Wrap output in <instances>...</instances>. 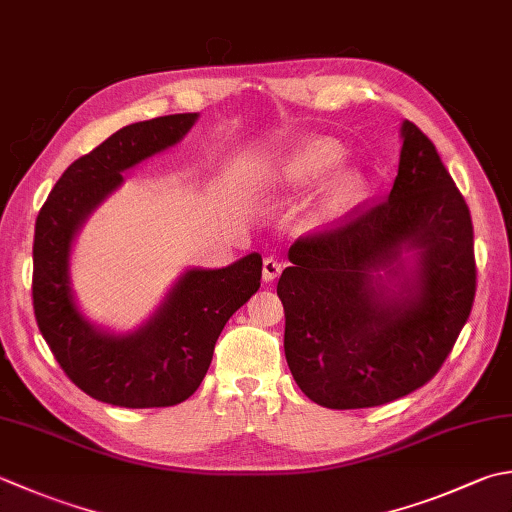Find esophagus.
<instances>
[{
  "label": "esophagus",
  "instance_id": "obj_1",
  "mask_svg": "<svg viewBox=\"0 0 512 512\" xmlns=\"http://www.w3.org/2000/svg\"><path fill=\"white\" fill-rule=\"evenodd\" d=\"M282 268H284V264L279 262V259L266 257V259H264V268H262L264 282H273V279H277L279 273H282Z\"/></svg>",
  "mask_w": 512,
  "mask_h": 512
}]
</instances>
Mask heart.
I'll return each mask as SVG.
<instances>
[{
    "label": "heart",
    "mask_w": 512,
    "mask_h": 512,
    "mask_svg": "<svg viewBox=\"0 0 512 512\" xmlns=\"http://www.w3.org/2000/svg\"><path fill=\"white\" fill-rule=\"evenodd\" d=\"M339 148L326 139H317V142H308L284 166V179L288 184H308L313 179L322 177L328 168H333L339 162ZM364 193V177L355 173V170H346L339 175L333 184H330L328 193L322 202L324 217H342L348 213Z\"/></svg>",
    "instance_id": "b5f03b06"
}]
</instances>
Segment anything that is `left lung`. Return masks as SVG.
Instances as JSON below:
<instances>
[{"label": "left lung", "instance_id": "left-lung-1", "mask_svg": "<svg viewBox=\"0 0 512 512\" xmlns=\"http://www.w3.org/2000/svg\"><path fill=\"white\" fill-rule=\"evenodd\" d=\"M395 184L290 246L277 284L290 373L315 404L373 408L422 388L442 368L477 290L473 222L435 144L402 124ZM417 249L413 283L393 294L373 272L396 274Z\"/></svg>", "mask_w": 512, "mask_h": 512}]
</instances>
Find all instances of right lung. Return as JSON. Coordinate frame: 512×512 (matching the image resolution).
<instances>
[{"label":"right lung","instance_id":"1","mask_svg":"<svg viewBox=\"0 0 512 512\" xmlns=\"http://www.w3.org/2000/svg\"><path fill=\"white\" fill-rule=\"evenodd\" d=\"M195 119L197 113H179L119 128L64 170L37 215L33 308L39 333L70 382L104 404H182L202 384L226 322L262 279L259 253L226 268L188 270L157 315L130 335L99 333L70 295L68 253L79 224L122 184V170L177 144Z\"/></svg>","mask_w":512,"mask_h":512}]
</instances>
